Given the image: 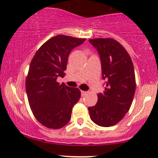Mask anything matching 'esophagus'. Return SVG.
<instances>
[{"label": "esophagus", "mask_w": 158, "mask_h": 158, "mask_svg": "<svg viewBox=\"0 0 158 158\" xmlns=\"http://www.w3.org/2000/svg\"><path fill=\"white\" fill-rule=\"evenodd\" d=\"M88 94V91H81V95H82V97H84Z\"/></svg>", "instance_id": "34e87169"}]
</instances>
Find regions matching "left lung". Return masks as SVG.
<instances>
[{"instance_id":"left-lung-1","label":"left lung","mask_w":158,"mask_h":158,"mask_svg":"<svg viewBox=\"0 0 158 158\" xmlns=\"http://www.w3.org/2000/svg\"><path fill=\"white\" fill-rule=\"evenodd\" d=\"M89 41L99 52L102 79L106 81L96 105L89 108V116L97 125L108 127L118 123L133 102L136 88L133 64L125 48L114 39Z\"/></svg>"}]
</instances>
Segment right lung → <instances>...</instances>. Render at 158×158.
Returning a JSON list of instances; mask_svg holds the SVG:
<instances>
[{"label": "right lung", "instance_id": "add662e5", "mask_svg": "<svg viewBox=\"0 0 158 158\" xmlns=\"http://www.w3.org/2000/svg\"><path fill=\"white\" fill-rule=\"evenodd\" d=\"M85 39L57 35L36 52L25 80V89L31 111L40 123L50 129H60L71 118L81 91L57 82L64 77L71 50Z\"/></svg>", "mask_w": 158, "mask_h": 158}]
</instances>
